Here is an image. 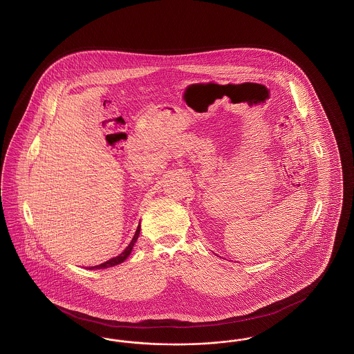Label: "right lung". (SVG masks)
I'll return each mask as SVG.
<instances>
[{"label":"right lung","instance_id":"right-lung-1","mask_svg":"<svg viewBox=\"0 0 354 354\" xmlns=\"http://www.w3.org/2000/svg\"><path fill=\"white\" fill-rule=\"evenodd\" d=\"M140 230H141V227L138 225L137 227V230H136V234H134V237H133V240L131 242L129 243V246H127V249L121 253L120 255H117V257H114L112 259H109V261H106V262H104V263H101V265H97V266H93V268H91V269H106V268H112V266H115V265H118V263H121V262H124L125 259H127L129 254L131 253V249H133V246H134V243L137 242L138 240V236H140Z\"/></svg>","mask_w":354,"mask_h":354}]
</instances>
